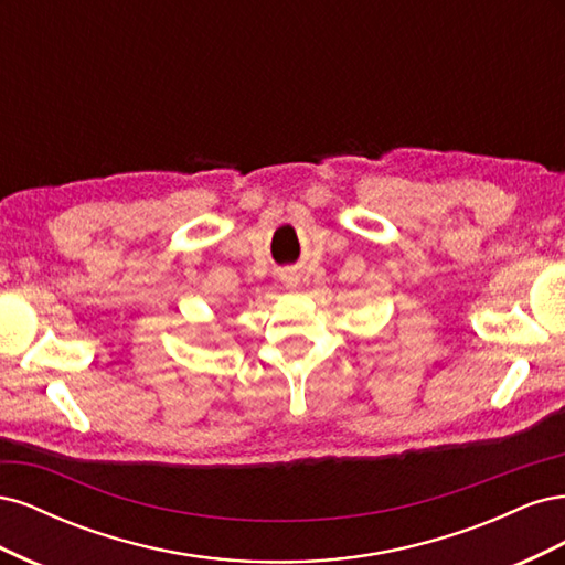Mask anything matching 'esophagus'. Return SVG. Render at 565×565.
Listing matches in <instances>:
<instances>
[{
	"instance_id": "esophagus-1",
	"label": "esophagus",
	"mask_w": 565,
	"mask_h": 565,
	"mask_svg": "<svg viewBox=\"0 0 565 565\" xmlns=\"http://www.w3.org/2000/svg\"><path fill=\"white\" fill-rule=\"evenodd\" d=\"M285 285L287 287H297V278L292 276V273H289V276H285Z\"/></svg>"
}]
</instances>
